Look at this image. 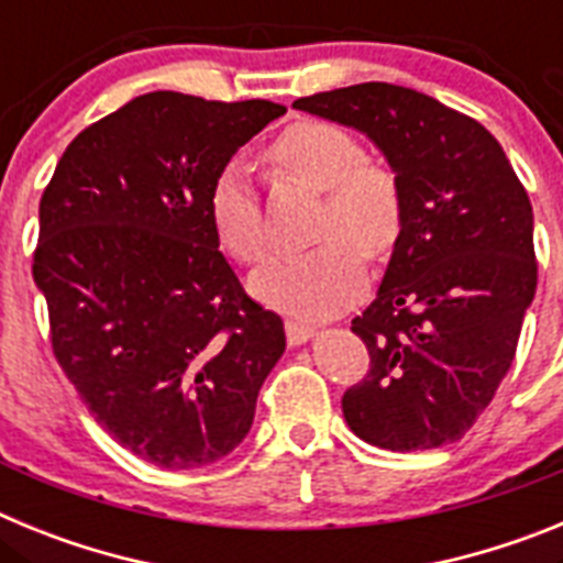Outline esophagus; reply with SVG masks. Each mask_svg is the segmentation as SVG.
I'll list each match as a JSON object with an SVG mask.
<instances>
[{"label":"esophagus","instance_id":"34e87169","mask_svg":"<svg viewBox=\"0 0 563 563\" xmlns=\"http://www.w3.org/2000/svg\"><path fill=\"white\" fill-rule=\"evenodd\" d=\"M312 332L316 330H312L310 324H305V321H296V318H287L285 321V335H287V343H290V346H298V343L310 341Z\"/></svg>","mask_w":563,"mask_h":563}]
</instances>
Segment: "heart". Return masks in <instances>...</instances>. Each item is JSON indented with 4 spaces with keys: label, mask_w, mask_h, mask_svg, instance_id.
<instances>
[{
    "label": "heart",
    "mask_w": 563,
    "mask_h": 563,
    "mask_svg": "<svg viewBox=\"0 0 563 563\" xmlns=\"http://www.w3.org/2000/svg\"><path fill=\"white\" fill-rule=\"evenodd\" d=\"M265 163L278 180L324 194L316 239L301 253H278L258 267L253 292L296 316H332L350 307L366 285V262L389 256L406 225V197L397 168L330 121H298L273 137ZM213 231L242 265L267 253L265 213L245 172L225 168L211 188Z\"/></svg>",
    "instance_id": "obj_1"
}]
</instances>
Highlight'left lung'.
I'll use <instances>...</instances> for the list:
<instances>
[{
	"mask_svg": "<svg viewBox=\"0 0 563 563\" xmlns=\"http://www.w3.org/2000/svg\"><path fill=\"white\" fill-rule=\"evenodd\" d=\"M292 107L369 134L406 197L377 298L352 318L369 372L343 417L377 449L449 445L494 400L536 296L530 197L494 134L417 89L366 81Z\"/></svg>",
	"mask_w": 563,
	"mask_h": 563,
	"instance_id": "1",
	"label": "left lung"
}]
</instances>
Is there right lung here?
Masks as SVG:
<instances>
[{"instance_id": "1", "label": "right lung", "mask_w": 563, "mask_h": 563, "mask_svg": "<svg viewBox=\"0 0 563 563\" xmlns=\"http://www.w3.org/2000/svg\"><path fill=\"white\" fill-rule=\"evenodd\" d=\"M287 109L146 92L84 129L38 202L33 282L89 415L157 467H200L251 431L285 327L213 231L228 161Z\"/></svg>"}]
</instances>
